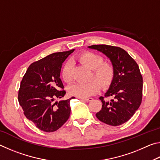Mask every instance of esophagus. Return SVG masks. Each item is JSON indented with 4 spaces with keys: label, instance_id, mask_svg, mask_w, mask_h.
Returning a JSON list of instances; mask_svg holds the SVG:
<instances>
[{
    "label": "esophagus",
    "instance_id": "1",
    "mask_svg": "<svg viewBox=\"0 0 160 160\" xmlns=\"http://www.w3.org/2000/svg\"><path fill=\"white\" fill-rule=\"evenodd\" d=\"M80 99L83 100V101H85V102H90L93 99L92 98V97H89V98H80Z\"/></svg>",
    "mask_w": 160,
    "mask_h": 160
}]
</instances>
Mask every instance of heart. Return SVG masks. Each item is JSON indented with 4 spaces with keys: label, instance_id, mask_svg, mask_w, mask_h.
Listing matches in <instances>:
<instances>
[{
    "label": "heart",
    "instance_id": "b5f03b06",
    "mask_svg": "<svg viewBox=\"0 0 160 160\" xmlns=\"http://www.w3.org/2000/svg\"><path fill=\"white\" fill-rule=\"evenodd\" d=\"M77 59L93 70L94 76L99 80L102 85H107L112 81L113 76V68L112 65L103 63V58L93 52H84L77 56ZM72 65L70 62L64 65L62 69V78L66 82L72 80ZM98 80H93L89 82H75L69 87L70 94L80 98H85L97 93L101 85Z\"/></svg>",
    "mask_w": 160,
    "mask_h": 160
}]
</instances>
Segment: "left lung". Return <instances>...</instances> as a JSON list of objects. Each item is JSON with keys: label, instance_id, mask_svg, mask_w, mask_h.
Masks as SVG:
<instances>
[{"label": "left lung", "instance_id": "left-lung-1", "mask_svg": "<svg viewBox=\"0 0 160 160\" xmlns=\"http://www.w3.org/2000/svg\"><path fill=\"white\" fill-rule=\"evenodd\" d=\"M89 48L102 53L109 58L113 76L104 97H100L102 109L97 118L108 125L116 126L126 123L134 115L142 102V77L136 62L120 47L104 44L92 45Z\"/></svg>", "mask_w": 160, "mask_h": 160}]
</instances>
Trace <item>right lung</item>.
Returning <instances> with one entry per match:
<instances>
[{
    "mask_svg": "<svg viewBox=\"0 0 160 160\" xmlns=\"http://www.w3.org/2000/svg\"><path fill=\"white\" fill-rule=\"evenodd\" d=\"M74 49L53 53L32 63L20 83L18 101L24 114L38 128L53 132L69 118L70 99L61 100L66 94L60 78L62 65Z\"/></svg>",
    "mask_w": 160,
    "mask_h": 160,
    "instance_id": "1",
    "label": "right lung"
}]
</instances>
